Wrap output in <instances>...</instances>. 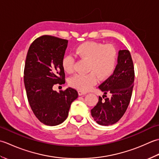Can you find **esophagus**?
<instances>
[{
	"mask_svg": "<svg viewBox=\"0 0 159 159\" xmlns=\"http://www.w3.org/2000/svg\"><path fill=\"white\" fill-rule=\"evenodd\" d=\"M78 94H79V95H86V93L84 92V91H82V90H78Z\"/></svg>",
	"mask_w": 159,
	"mask_h": 159,
	"instance_id": "obj_1",
	"label": "esophagus"
}]
</instances>
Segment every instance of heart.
I'll return each mask as SVG.
<instances>
[{"label": "heart", "mask_w": 159, "mask_h": 159, "mask_svg": "<svg viewBox=\"0 0 159 159\" xmlns=\"http://www.w3.org/2000/svg\"><path fill=\"white\" fill-rule=\"evenodd\" d=\"M75 53L77 56L88 60L86 74H77L69 80L71 86L82 91H88L100 80L111 76L115 70L118 60V51L112 44L89 41L78 45ZM61 66L66 73H71L75 69V58L71 55L63 57Z\"/></svg>", "instance_id": "obj_1"}]
</instances>
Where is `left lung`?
<instances>
[{
	"mask_svg": "<svg viewBox=\"0 0 159 159\" xmlns=\"http://www.w3.org/2000/svg\"><path fill=\"white\" fill-rule=\"evenodd\" d=\"M134 80V64L130 53L128 50H120L114 73L99 86L105 95L103 98L99 97V102L90 111L98 124L112 125L122 117L130 102ZM108 92L111 93V98H104Z\"/></svg>",
	"mask_w": 159,
	"mask_h": 159,
	"instance_id": "obj_1",
	"label": "left lung"
}]
</instances>
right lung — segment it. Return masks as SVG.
<instances>
[{
    "label": "right lung",
    "instance_id": "obj_1",
    "mask_svg": "<svg viewBox=\"0 0 159 159\" xmlns=\"http://www.w3.org/2000/svg\"><path fill=\"white\" fill-rule=\"evenodd\" d=\"M68 40L44 35L29 48L24 69V83L28 102L38 120L47 125H57L67 118L70 104L78 97L68 88L57 93L53 88L65 83L61 66Z\"/></svg>",
    "mask_w": 159,
    "mask_h": 159
}]
</instances>
